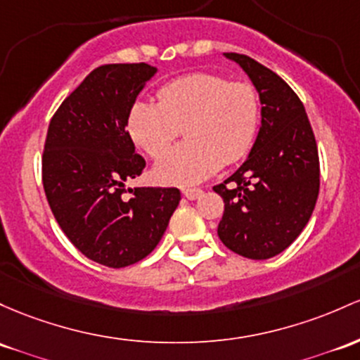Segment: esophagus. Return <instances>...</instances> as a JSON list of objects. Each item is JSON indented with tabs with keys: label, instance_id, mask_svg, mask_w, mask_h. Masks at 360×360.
Returning a JSON list of instances; mask_svg holds the SVG:
<instances>
[{
	"label": "esophagus",
	"instance_id": "obj_1",
	"mask_svg": "<svg viewBox=\"0 0 360 360\" xmlns=\"http://www.w3.org/2000/svg\"><path fill=\"white\" fill-rule=\"evenodd\" d=\"M183 195L186 196L188 200L193 201V200H198L200 196L203 195V191H201V189H195V188H193V189H183Z\"/></svg>",
	"mask_w": 360,
	"mask_h": 360
}]
</instances>
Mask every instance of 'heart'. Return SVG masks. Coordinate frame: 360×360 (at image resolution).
<instances>
[{"label":"heart","instance_id":"heart-1","mask_svg":"<svg viewBox=\"0 0 360 360\" xmlns=\"http://www.w3.org/2000/svg\"><path fill=\"white\" fill-rule=\"evenodd\" d=\"M259 97L248 82L224 75L191 73L159 90V102L136 101L126 128L133 143L153 159L165 152L181 128L188 143L157 162L153 176L164 184L191 186L213 176L222 164L243 159L256 138Z\"/></svg>","mask_w":360,"mask_h":360}]
</instances>
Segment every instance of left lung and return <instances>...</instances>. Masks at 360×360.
<instances>
[{"label": "left lung", "instance_id": "1", "mask_svg": "<svg viewBox=\"0 0 360 360\" xmlns=\"http://www.w3.org/2000/svg\"><path fill=\"white\" fill-rule=\"evenodd\" d=\"M224 56L238 63L255 85L262 126L243 165L213 186L225 203L217 232L231 251L268 259L287 250L313 215L318 147L302 102L278 75L244 54Z\"/></svg>", "mask_w": 360, "mask_h": 360}]
</instances>
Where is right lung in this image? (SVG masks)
Here are the masks:
<instances>
[{
  "mask_svg": "<svg viewBox=\"0 0 360 360\" xmlns=\"http://www.w3.org/2000/svg\"><path fill=\"white\" fill-rule=\"evenodd\" d=\"M157 73L147 63L98 66L51 120L42 183L54 219L92 262L122 268L160 243L181 200L177 188H128L145 167L126 131L129 108Z\"/></svg>",
  "mask_w": 360,
  "mask_h": 360,
  "instance_id": "obj_1",
  "label": "right lung"
}]
</instances>
